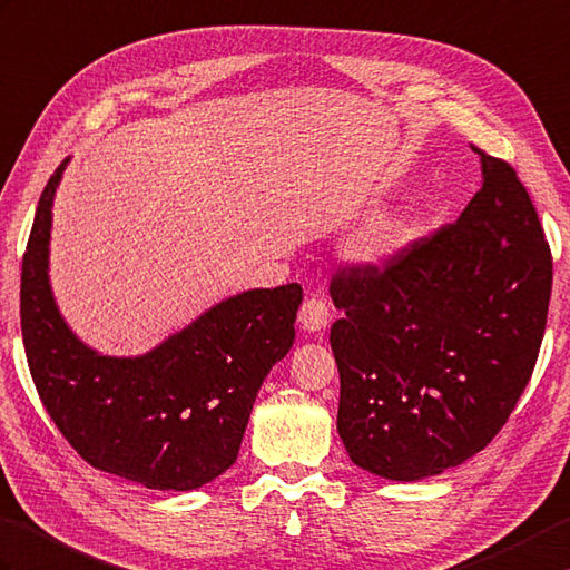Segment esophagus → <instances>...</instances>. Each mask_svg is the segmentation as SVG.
Returning <instances> with one entry per match:
<instances>
[{
	"mask_svg": "<svg viewBox=\"0 0 570 570\" xmlns=\"http://www.w3.org/2000/svg\"><path fill=\"white\" fill-rule=\"evenodd\" d=\"M298 323L306 333H321L330 323V308L323 298H308L298 311Z\"/></svg>",
	"mask_w": 570,
	"mask_h": 570,
	"instance_id": "34e87169",
	"label": "esophagus"
}]
</instances>
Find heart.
I'll return each instance as SVG.
<instances>
[{"instance_id": "1", "label": "heart", "mask_w": 570, "mask_h": 570, "mask_svg": "<svg viewBox=\"0 0 570 570\" xmlns=\"http://www.w3.org/2000/svg\"><path fill=\"white\" fill-rule=\"evenodd\" d=\"M405 240H407V230H405V228H401L399 233H395V235L391 237V240H389L386 245H383V249H395L399 245H403Z\"/></svg>"}]
</instances>
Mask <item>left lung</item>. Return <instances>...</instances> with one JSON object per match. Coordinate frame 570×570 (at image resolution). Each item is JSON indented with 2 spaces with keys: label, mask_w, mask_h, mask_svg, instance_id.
Here are the masks:
<instances>
[{
  "label": "left lung",
  "mask_w": 570,
  "mask_h": 570,
  "mask_svg": "<svg viewBox=\"0 0 570 570\" xmlns=\"http://www.w3.org/2000/svg\"><path fill=\"white\" fill-rule=\"evenodd\" d=\"M481 155V189L456 223L386 269L330 284L337 432L389 481L440 475L479 454L518 405L544 337L551 253L514 169Z\"/></svg>",
  "instance_id": "obj_1"
}]
</instances>
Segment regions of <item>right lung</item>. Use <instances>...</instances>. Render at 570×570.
<instances>
[{
  "mask_svg": "<svg viewBox=\"0 0 570 570\" xmlns=\"http://www.w3.org/2000/svg\"><path fill=\"white\" fill-rule=\"evenodd\" d=\"M68 163L46 184L21 267V333L38 395L87 464L153 491H194L235 464L262 381L294 345L303 288L223 298L145 354L91 350L62 317L48 274Z\"/></svg>",
  "mask_w": 570,
  "mask_h": 570,
  "instance_id": "add662e5",
  "label": "right lung"
}]
</instances>
